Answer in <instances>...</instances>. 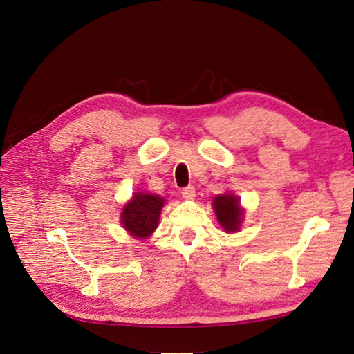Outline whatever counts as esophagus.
Listing matches in <instances>:
<instances>
[{
	"label": "esophagus",
	"instance_id": "1",
	"mask_svg": "<svg viewBox=\"0 0 354 354\" xmlns=\"http://www.w3.org/2000/svg\"><path fill=\"white\" fill-rule=\"evenodd\" d=\"M180 194H182V197H184L185 200H192L194 197H196V188H194L192 185H188L185 188H182Z\"/></svg>",
	"mask_w": 354,
	"mask_h": 354
}]
</instances>
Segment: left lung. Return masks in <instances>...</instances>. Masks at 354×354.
<instances>
[{"mask_svg": "<svg viewBox=\"0 0 354 354\" xmlns=\"http://www.w3.org/2000/svg\"><path fill=\"white\" fill-rule=\"evenodd\" d=\"M213 209L218 222L223 227L225 232H238L241 227L244 210L239 204V198L231 192L221 194L213 198Z\"/></svg>", "mask_w": 354, "mask_h": 354, "instance_id": "obj_1", "label": "left lung"}]
</instances>
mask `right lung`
Here are the masks:
<instances>
[{
	"label": "right lung",
	"mask_w": 354,
	"mask_h": 354,
	"mask_svg": "<svg viewBox=\"0 0 354 354\" xmlns=\"http://www.w3.org/2000/svg\"><path fill=\"white\" fill-rule=\"evenodd\" d=\"M166 200L157 194L135 192L132 200L122 209L120 222L132 236L144 239L150 236L158 225Z\"/></svg>",
	"instance_id": "right-lung-1"
}]
</instances>
